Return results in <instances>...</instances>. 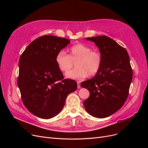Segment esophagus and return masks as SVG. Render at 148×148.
Instances as JSON below:
<instances>
[{
	"label": "esophagus",
	"mask_w": 148,
	"mask_h": 148,
	"mask_svg": "<svg viewBox=\"0 0 148 148\" xmlns=\"http://www.w3.org/2000/svg\"><path fill=\"white\" fill-rule=\"evenodd\" d=\"M81 87H80V82H77V88H80Z\"/></svg>",
	"instance_id": "34e87169"
}]
</instances>
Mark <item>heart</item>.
I'll return each instance as SVG.
<instances>
[{
    "mask_svg": "<svg viewBox=\"0 0 148 148\" xmlns=\"http://www.w3.org/2000/svg\"><path fill=\"white\" fill-rule=\"evenodd\" d=\"M55 61L60 71L67 72L76 62V69L67 72L65 77L74 80H82L87 76L97 74L102 64V56L98 50H92L91 47L82 44L72 46L68 50V54L61 50L56 53Z\"/></svg>",
    "mask_w": 148,
    "mask_h": 148,
    "instance_id": "1",
    "label": "heart"
}]
</instances>
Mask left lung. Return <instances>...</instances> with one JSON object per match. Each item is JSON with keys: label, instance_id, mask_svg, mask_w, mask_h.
Masks as SVG:
<instances>
[{"label": "left lung", "instance_id": "1", "mask_svg": "<svg viewBox=\"0 0 148 148\" xmlns=\"http://www.w3.org/2000/svg\"><path fill=\"white\" fill-rule=\"evenodd\" d=\"M99 48L102 64L93 77L81 83L90 92L84 101L90 115L105 118L120 109L128 97L133 72L127 51L111 38L97 36L86 38Z\"/></svg>", "mask_w": 148, "mask_h": 148}]
</instances>
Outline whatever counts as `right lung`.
Returning <instances> with one entry per match:
<instances>
[{"instance_id": "obj_1", "label": "right lung", "mask_w": 148, "mask_h": 148, "mask_svg": "<svg viewBox=\"0 0 148 148\" xmlns=\"http://www.w3.org/2000/svg\"><path fill=\"white\" fill-rule=\"evenodd\" d=\"M70 43L54 36L37 38L28 45L19 60L18 85L26 109L48 119L58 114L68 95L77 88L75 80L64 79L55 56Z\"/></svg>"}]
</instances>
